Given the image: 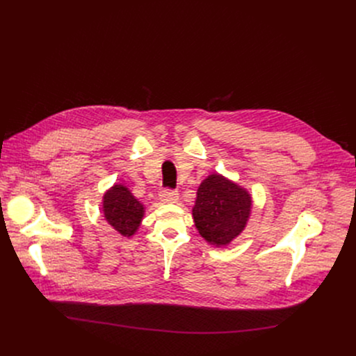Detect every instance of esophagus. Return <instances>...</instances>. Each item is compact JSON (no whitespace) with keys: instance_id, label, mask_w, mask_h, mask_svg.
<instances>
[{"instance_id":"34e87169","label":"esophagus","mask_w":356,"mask_h":356,"mask_svg":"<svg viewBox=\"0 0 356 356\" xmlns=\"http://www.w3.org/2000/svg\"><path fill=\"white\" fill-rule=\"evenodd\" d=\"M159 197H161V200H162L163 202H176V201L179 200V193H177L176 190H169V188H166V190H162V191H161Z\"/></svg>"}]
</instances>
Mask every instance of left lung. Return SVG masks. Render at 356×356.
I'll use <instances>...</instances> for the list:
<instances>
[{
  "label": "left lung",
  "instance_id": "obj_1",
  "mask_svg": "<svg viewBox=\"0 0 356 356\" xmlns=\"http://www.w3.org/2000/svg\"><path fill=\"white\" fill-rule=\"evenodd\" d=\"M250 210L252 197L246 188L213 173L197 188L193 220L209 243L227 246L245 229Z\"/></svg>",
  "mask_w": 356,
  "mask_h": 356
}]
</instances>
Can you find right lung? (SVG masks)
I'll return each mask as SVG.
<instances>
[{
  "label": "right lung",
  "instance_id": "right-lung-1",
  "mask_svg": "<svg viewBox=\"0 0 356 356\" xmlns=\"http://www.w3.org/2000/svg\"><path fill=\"white\" fill-rule=\"evenodd\" d=\"M103 214L106 221L122 236L136 234L145 216V206L124 184H114L103 195Z\"/></svg>",
  "mask_w": 356,
  "mask_h": 356
}]
</instances>
